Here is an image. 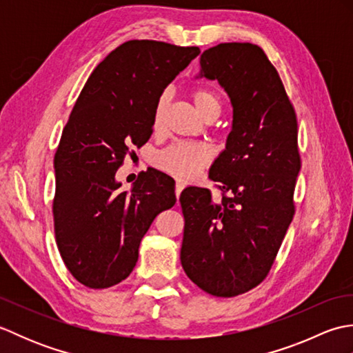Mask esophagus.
<instances>
[{"label": "esophagus", "mask_w": 353, "mask_h": 353, "mask_svg": "<svg viewBox=\"0 0 353 353\" xmlns=\"http://www.w3.org/2000/svg\"><path fill=\"white\" fill-rule=\"evenodd\" d=\"M183 188H185V183L176 182V196H177V199H179V196H181V192L183 191Z\"/></svg>", "instance_id": "1"}]
</instances>
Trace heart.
<instances>
[{
	"label": "heart",
	"mask_w": 353,
	"mask_h": 353,
	"mask_svg": "<svg viewBox=\"0 0 353 353\" xmlns=\"http://www.w3.org/2000/svg\"><path fill=\"white\" fill-rule=\"evenodd\" d=\"M190 99L194 109L203 118H216L221 110V99L216 91L211 88H194L190 91ZM168 108V97L161 95L154 104L153 110V129L159 130L163 124L165 112ZM212 162V150L203 144H186L176 142L161 153L156 154V167L168 172L177 179L191 181Z\"/></svg>",
	"instance_id": "1"
}]
</instances>
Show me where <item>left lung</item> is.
<instances>
[{
    "label": "left lung",
    "instance_id": "1",
    "mask_svg": "<svg viewBox=\"0 0 353 353\" xmlns=\"http://www.w3.org/2000/svg\"><path fill=\"white\" fill-rule=\"evenodd\" d=\"M200 74L219 80L234 108L226 150L209 179L221 191L190 186L181 261L199 288L216 297L244 294L265 279L294 216L301 153L297 117L279 72L261 47L219 43L200 57Z\"/></svg>",
    "mask_w": 353,
    "mask_h": 353
}]
</instances>
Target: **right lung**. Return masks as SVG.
Listing matches in <instances>:
<instances>
[{
  "label": "right lung",
  "mask_w": 353,
  "mask_h": 353,
  "mask_svg": "<svg viewBox=\"0 0 353 353\" xmlns=\"http://www.w3.org/2000/svg\"><path fill=\"white\" fill-rule=\"evenodd\" d=\"M199 54V47L127 41L97 65L74 104L54 154L52 216L61 256L85 287L124 281L150 224L176 203L174 181L161 171L139 172L130 192L115 174L152 137L165 86Z\"/></svg>",
  "instance_id": "1"
}]
</instances>
